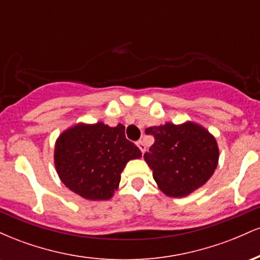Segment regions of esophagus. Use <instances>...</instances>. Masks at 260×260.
Instances as JSON below:
<instances>
[{"mask_svg":"<svg viewBox=\"0 0 260 260\" xmlns=\"http://www.w3.org/2000/svg\"><path fill=\"white\" fill-rule=\"evenodd\" d=\"M137 145H138V148L140 149V151H142V153L144 154L145 150H147V147H145L144 143H143L142 140H139V142H137Z\"/></svg>","mask_w":260,"mask_h":260,"instance_id":"34e87169","label":"esophagus"}]
</instances>
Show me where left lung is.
<instances>
[{"instance_id":"obj_1","label":"left lung","mask_w":260,"mask_h":260,"mask_svg":"<svg viewBox=\"0 0 260 260\" xmlns=\"http://www.w3.org/2000/svg\"><path fill=\"white\" fill-rule=\"evenodd\" d=\"M145 133L155 142L144 160L153 177L166 196L186 197L207 183L219 161L215 138L194 122L149 127Z\"/></svg>"}]
</instances>
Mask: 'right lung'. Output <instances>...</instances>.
I'll return each mask as SVG.
<instances>
[{"mask_svg": "<svg viewBox=\"0 0 260 260\" xmlns=\"http://www.w3.org/2000/svg\"><path fill=\"white\" fill-rule=\"evenodd\" d=\"M139 157L142 153L126 139L123 124L78 123L59 134L55 145V166L61 181L89 201L111 198L126 164Z\"/></svg>", "mask_w": 260, "mask_h": 260, "instance_id": "right-lung-1", "label": "right lung"}]
</instances>
